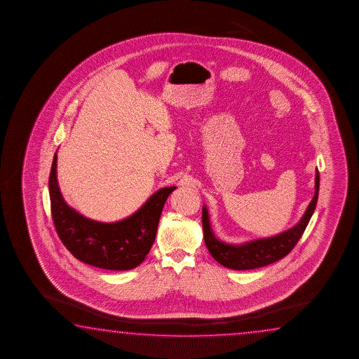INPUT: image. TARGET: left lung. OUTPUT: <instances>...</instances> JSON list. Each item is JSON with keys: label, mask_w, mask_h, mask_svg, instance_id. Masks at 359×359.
Wrapping results in <instances>:
<instances>
[{"label": "left lung", "mask_w": 359, "mask_h": 359, "mask_svg": "<svg viewBox=\"0 0 359 359\" xmlns=\"http://www.w3.org/2000/svg\"><path fill=\"white\" fill-rule=\"evenodd\" d=\"M319 195V172L316 173V194L313 200L310 201L309 206L298 224L292 229L281 232L275 236L256 238L240 245H232L219 241L215 236L207 207H202V227L203 237L207 249L216 262L225 268L233 270H251V269L266 266L273 262H278L287 255L294 246L297 245L300 237L309 224L310 217L316 210V202Z\"/></svg>", "instance_id": "obj_1"}]
</instances>
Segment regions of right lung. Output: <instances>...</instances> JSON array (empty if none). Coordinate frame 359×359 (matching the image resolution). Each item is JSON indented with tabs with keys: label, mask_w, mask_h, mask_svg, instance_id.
Instances as JSON below:
<instances>
[{
	"label": "right lung",
	"mask_w": 359,
	"mask_h": 359,
	"mask_svg": "<svg viewBox=\"0 0 359 359\" xmlns=\"http://www.w3.org/2000/svg\"><path fill=\"white\" fill-rule=\"evenodd\" d=\"M56 161L55 153L50 202L55 229L65 248L78 260L95 268L121 271L137 268L152 248L164 203L176 187L158 189L127 219L100 222L83 216L65 202L56 178Z\"/></svg>",
	"instance_id": "add662e5"
}]
</instances>
